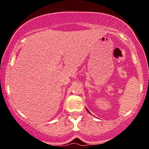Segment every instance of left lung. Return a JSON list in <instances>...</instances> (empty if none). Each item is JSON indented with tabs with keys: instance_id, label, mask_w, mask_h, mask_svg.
I'll return each mask as SVG.
<instances>
[{
	"instance_id": "8db88e82",
	"label": "left lung",
	"mask_w": 149,
	"mask_h": 149,
	"mask_svg": "<svg viewBox=\"0 0 149 149\" xmlns=\"http://www.w3.org/2000/svg\"><path fill=\"white\" fill-rule=\"evenodd\" d=\"M87 112H89V110H88L87 109Z\"/></svg>"
}]
</instances>
